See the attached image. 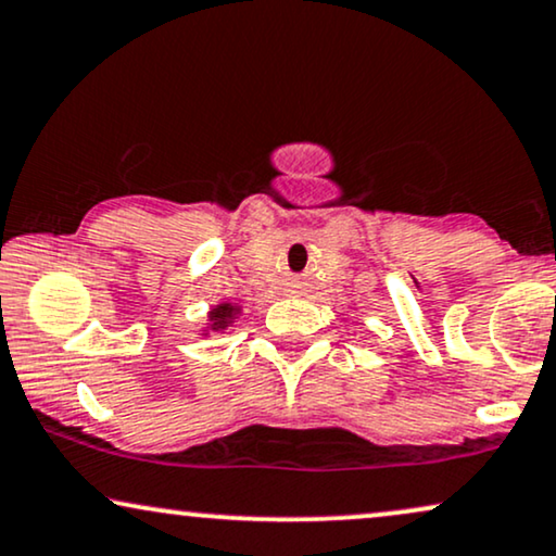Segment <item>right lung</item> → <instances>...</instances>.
Returning <instances> with one entry per match:
<instances>
[{"label":"right lung","instance_id":"1","mask_svg":"<svg viewBox=\"0 0 556 556\" xmlns=\"http://www.w3.org/2000/svg\"><path fill=\"white\" fill-rule=\"evenodd\" d=\"M241 311L243 307L238 305V302H230V300H223L217 302V305L210 307L207 313V323L205 328H202L200 336H210V333H226V330L233 326V323L241 318Z\"/></svg>","mask_w":556,"mask_h":556}]
</instances>
